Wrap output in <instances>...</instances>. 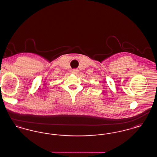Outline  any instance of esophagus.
<instances>
[{"instance_id": "34e87169", "label": "esophagus", "mask_w": 157, "mask_h": 157, "mask_svg": "<svg viewBox=\"0 0 157 157\" xmlns=\"http://www.w3.org/2000/svg\"><path fill=\"white\" fill-rule=\"evenodd\" d=\"M71 73L74 74H77L78 73V70H77V69H73V70H72Z\"/></svg>"}]
</instances>
